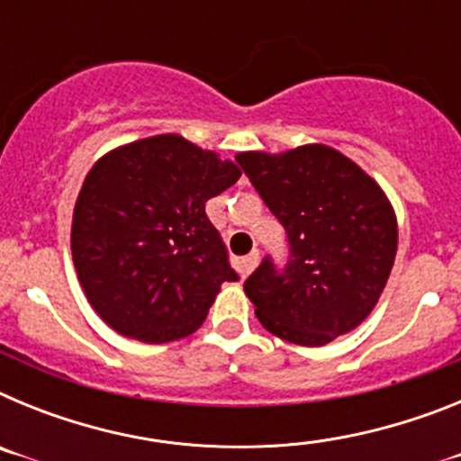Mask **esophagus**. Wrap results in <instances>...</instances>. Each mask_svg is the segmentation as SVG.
<instances>
[{
	"mask_svg": "<svg viewBox=\"0 0 461 461\" xmlns=\"http://www.w3.org/2000/svg\"><path fill=\"white\" fill-rule=\"evenodd\" d=\"M258 258H260L258 249H254V251H251V254H247L242 260H240V270H242L244 276L254 272V267L258 266Z\"/></svg>",
	"mask_w": 461,
	"mask_h": 461,
	"instance_id": "obj_1",
	"label": "esophagus"
}]
</instances>
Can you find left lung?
I'll use <instances>...</instances> for the list:
<instances>
[{
	"label": "left lung",
	"mask_w": 461,
	"mask_h": 461,
	"mask_svg": "<svg viewBox=\"0 0 461 461\" xmlns=\"http://www.w3.org/2000/svg\"><path fill=\"white\" fill-rule=\"evenodd\" d=\"M235 161L288 240L286 266L266 256L244 281L260 325L300 346L351 332L376 307L397 254V219L381 186L328 145Z\"/></svg>",
	"instance_id": "left-lung-1"
}]
</instances>
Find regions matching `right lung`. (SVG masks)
Returning a JSON list of instances; mask_svg holds the SVG:
<instances>
[{
	"label": "right lung",
	"instance_id": "add662e5",
	"mask_svg": "<svg viewBox=\"0 0 461 461\" xmlns=\"http://www.w3.org/2000/svg\"><path fill=\"white\" fill-rule=\"evenodd\" d=\"M233 161L175 133L101 157L76 201L73 266L120 335L164 344L198 330L223 281H238L205 203L240 180Z\"/></svg>",
	"mask_w": 461,
	"mask_h": 461
}]
</instances>
